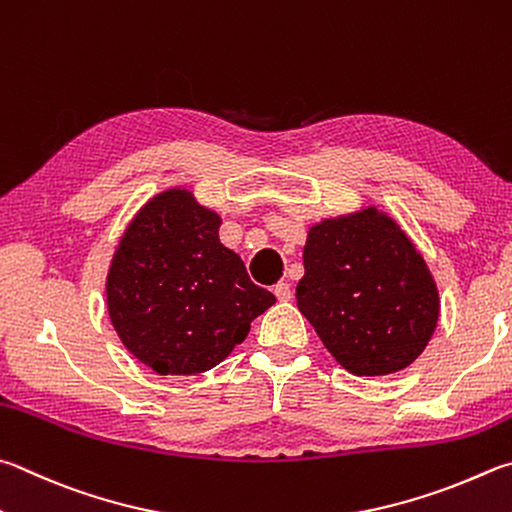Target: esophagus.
<instances>
[{"mask_svg": "<svg viewBox=\"0 0 512 512\" xmlns=\"http://www.w3.org/2000/svg\"><path fill=\"white\" fill-rule=\"evenodd\" d=\"M273 293L277 295V300H280V302H288V300H291V284H288V282H277L275 286H273Z\"/></svg>", "mask_w": 512, "mask_h": 512, "instance_id": "34e87169", "label": "esophagus"}]
</instances>
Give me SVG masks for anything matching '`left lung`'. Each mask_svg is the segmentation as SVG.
<instances>
[{
    "mask_svg": "<svg viewBox=\"0 0 512 512\" xmlns=\"http://www.w3.org/2000/svg\"><path fill=\"white\" fill-rule=\"evenodd\" d=\"M297 309L322 345L353 376L396 374L425 351L441 297L403 226L360 206L306 232Z\"/></svg>",
    "mask_w": 512,
    "mask_h": 512,
    "instance_id": "obj_1",
    "label": "left lung"
}]
</instances>
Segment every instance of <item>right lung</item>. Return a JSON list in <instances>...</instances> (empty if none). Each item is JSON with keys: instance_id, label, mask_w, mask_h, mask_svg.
Returning <instances> with one entry per match:
<instances>
[{"instance_id": "obj_1", "label": "right lung", "mask_w": 512, "mask_h": 512, "mask_svg": "<svg viewBox=\"0 0 512 512\" xmlns=\"http://www.w3.org/2000/svg\"><path fill=\"white\" fill-rule=\"evenodd\" d=\"M219 226V212L174 185L138 208L111 257L109 320L125 349L156 374L217 367L275 304L221 244Z\"/></svg>"}]
</instances>
